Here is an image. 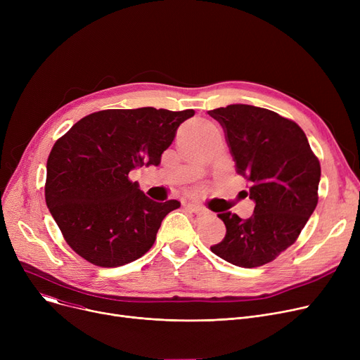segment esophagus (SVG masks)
<instances>
[{"instance_id": "1", "label": "esophagus", "mask_w": 360, "mask_h": 360, "mask_svg": "<svg viewBox=\"0 0 360 360\" xmlns=\"http://www.w3.org/2000/svg\"><path fill=\"white\" fill-rule=\"evenodd\" d=\"M186 212L188 213H191V214H197V216H201V214H204L205 213V210L202 209L201 205H198V204H186Z\"/></svg>"}]
</instances>
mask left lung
I'll list each match as a JSON object with an SVG mask.
<instances>
[{
    "instance_id": "1",
    "label": "left lung",
    "mask_w": 360,
    "mask_h": 360,
    "mask_svg": "<svg viewBox=\"0 0 360 360\" xmlns=\"http://www.w3.org/2000/svg\"><path fill=\"white\" fill-rule=\"evenodd\" d=\"M224 129L238 174L248 181L254 214H217L224 239L212 252L233 266L261 267L296 242L318 204L321 165L295 121L270 109L229 105L209 110Z\"/></svg>"
}]
</instances>
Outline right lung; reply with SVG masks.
<instances>
[{
  "label": "right lung",
  "instance_id": "add662e5",
  "mask_svg": "<svg viewBox=\"0 0 360 360\" xmlns=\"http://www.w3.org/2000/svg\"><path fill=\"white\" fill-rule=\"evenodd\" d=\"M193 109H105L75 122L55 141L46 162L45 200L70 245L98 267L143 257L178 200L158 202L128 178L137 166L160 163Z\"/></svg>",
  "mask_w": 360,
  "mask_h": 360
}]
</instances>
